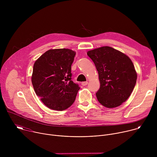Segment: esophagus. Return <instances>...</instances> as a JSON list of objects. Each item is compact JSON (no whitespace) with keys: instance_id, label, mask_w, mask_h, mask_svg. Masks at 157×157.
<instances>
[{"instance_id":"34e87169","label":"esophagus","mask_w":157,"mask_h":157,"mask_svg":"<svg viewBox=\"0 0 157 157\" xmlns=\"http://www.w3.org/2000/svg\"><path fill=\"white\" fill-rule=\"evenodd\" d=\"M87 81H85V82H82V83H81V84H82V86H86L87 84Z\"/></svg>"}]
</instances>
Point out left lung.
Instances as JSON below:
<instances>
[{
    "mask_svg": "<svg viewBox=\"0 0 157 157\" xmlns=\"http://www.w3.org/2000/svg\"><path fill=\"white\" fill-rule=\"evenodd\" d=\"M99 74L100 88L96 93L98 101L104 107L121 105L130 96L137 75L131 59L126 55L110 47L87 52Z\"/></svg>",
    "mask_w": 157,
    "mask_h": 157,
    "instance_id": "obj_1",
    "label": "left lung"
}]
</instances>
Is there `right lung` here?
<instances>
[{
    "instance_id": "1",
    "label": "right lung",
    "mask_w": 157,
    "mask_h": 157,
    "mask_svg": "<svg viewBox=\"0 0 157 157\" xmlns=\"http://www.w3.org/2000/svg\"><path fill=\"white\" fill-rule=\"evenodd\" d=\"M76 52L49 50L34 63L32 82L43 103L51 109L64 110L75 102L80 87L71 80V64Z\"/></svg>"
}]
</instances>
